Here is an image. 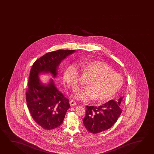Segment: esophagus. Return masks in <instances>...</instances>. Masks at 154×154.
I'll use <instances>...</instances> for the list:
<instances>
[{
  "mask_svg": "<svg viewBox=\"0 0 154 154\" xmlns=\"http://www.w3.org/2000/svg\"><path fill=\"white\" fill-rule=\"evenodd\" d=\"M70 105L71 106H75L77 104V103L75 101H74V100H70Z\"/></svg>",
  "mask_w": 154,
  "mask_h": 154,
  "instance_id": "esophagus-1",
  "label": "esophagus"
}]
</instances>
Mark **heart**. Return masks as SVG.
<instances>
[{
    "label": "heart",
    "mask_w": 154,
    "mask_h": 154,
    "mask_svg": "<svg viewBox=\"0 0 154 154\" xmlns=\"http://www.w3.org/2000/svg\"><path fill=\"white\" fill-rule=\"evenodd\" d=\"M82 72L91 77L88 86L77 88L74 97L83 101L94 98L96 102H104L118 92L123 84L122 77L115 72L108 64L102 61H84L81 63ZM81 74L79 66L72 64L64 73V80L68 87L74 89L80 82Z\"/></svg>",
    "instance_id": "1"
}]
</instances>
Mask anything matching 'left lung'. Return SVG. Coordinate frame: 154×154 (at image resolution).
Wrapping results in <instances>:
<instances>
[{
  "mask_svg": "<svg viewBox=\"0 0 154 154\" xmlns=\"http://www.w3.org/2000/svg\"><path fill=\"white\" fill-rule=\"evenodd\" d=\"M123 98L121 97L116 101L110 100L98 106H86L83 123L88 131L94 134L108 130L112 126L122 111L120 106Z\"/></svg>",
  "mask_w": 154,
  "mask_h": 154,
  "instance_id": "obj_1",
  "label": "left lung"
}]
</instances>
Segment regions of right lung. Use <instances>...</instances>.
Returning <instances> with one entry per match:
<instances>
[{"instance_id":"right-lung-1","label":"right lung","mask_w":154,"mask_h":154,"mask_svg":"<svg viewBox=\"0 0 154 154\" xmlns=\"http://www.w3.org/2000/svg\"><path fill=\"white\" fill-rule=\"evenodd\" d=\"M75 51L58 50L48 52L35 60L30 70L26 92L27 105L34 120L45 130H53L61 125L70 104L69 100L55 86L53 80L48 85H44L40 81L39 74L50 72L56 77L60 62Z\"/></svg>"}]
</instances>
